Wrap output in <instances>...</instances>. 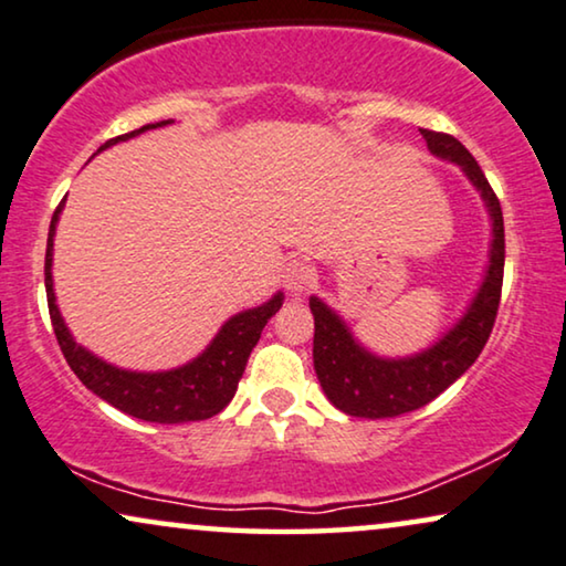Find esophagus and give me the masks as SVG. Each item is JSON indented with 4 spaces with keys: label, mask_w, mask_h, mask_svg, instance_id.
Instances as JSON below:
<instances>
[{
    "label": "esophagus",
    "mask_w": 566,
    "mask_h": 566,
    "mask_svg": "<svg viewBox=\"0 0 566 566\" xmlns=\"http://www.w3.org/2000/svg\"><path fill=\"white\" fill-rule=\"evenodd\" d=\"M313 284V269L307 261H290L287 269H284V287H287L290 295H303L307 287Z\"/></svg>",
    "instance_id": "34e87169"
}]
</instances>
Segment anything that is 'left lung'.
Returning a JSON list of instances; mask_svg holds the SVG:
<instances>
[{
    "label": "left lung",
    "mask_w": 566,
    "mask_h": 566,
    "mask_svg": "<svg viewBox=\"0 0 566 566\" xmlns=\"http://www.w3.org/2000/svg\"><path fill=\"white\" fill-rule=\"evenodd\" d=\"M427 149L440 160H448L463 170L484 199L492 220V243L476 295L471 297L461 318L427 349L409 357H380L359 344L346 321L321 297H311L315 321L313 365L323 394L338 411L361 419H388L398 413L421 409L448 386L461 378L479 359L489 334H492L496 307L502 295L504 274V222L502 207L479 163L461 142L450 134L421 129Z\"/></svg>",
    "instance_id": "8db88e82"
}]
</instances>
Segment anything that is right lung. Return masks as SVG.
I'll return each instance as SVG.
<instances>
[{
  "instance_id": "obj_1",
  "label": "right lung",
  "mask_w": 566,
  "mask_h": 566,
  "mask_svg": "<svg viewBox=\"0 0 566 566\" xmlns=\"http://www.w3.org/2000/svg\"><path fill=\"white\" fill-rule=\"evenodd\" d=\"M168 124H172V118L157 120V124H147L137 132L124 134V137L108 139L97 153L118 145V142L139 137L142 132L160 129V126ZM62 209L64 201L56 207L49 228L46 297L56 342L62 346L74 375L82 380V386H87L103 401L116 406L118 411L145 421H155V424H184V421H201L220 413L232 401V396H235L238 382L243 378L245 361L251 357L253 346L259 344L263 326L282 307L284 292H276L266 303L248 307V311H240L224 321L212 342L207 344V349L196 354L186 365L157 373L124 370V367L111 365V361H105L103 357H97V354L74 342L72 331L66 328L62 313H59L51 266H54V238Z\"/></svg>"
}]
</instances>
